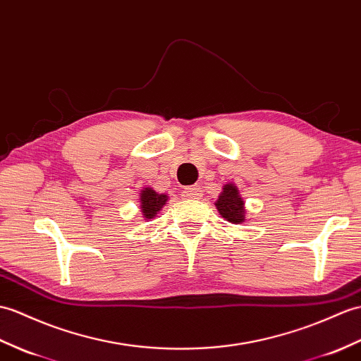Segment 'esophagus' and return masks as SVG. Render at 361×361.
I'll return each mask as SVG.
<instances>
[{"label": "esophagus", "mask_w": 361, "mask_h": 361, "mask_svg": "<svg viewBox=\"0 0 361 361\" xmlns=\"http://www.w3.org/2000/svg\"><path fill=\"white\" fill-rule=\"evenodd\" d=\"M183 197L198 200V198L203 197V190H201L200 186H190V188H186L183 190Z\"/></svg>", "instance_id": "1"}]
</instances>
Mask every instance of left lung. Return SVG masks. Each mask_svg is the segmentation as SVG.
<instances>
[{
  "instance_id": "left-lung-1",
  "label": "left lung",
  "mask_w": 361,
  "mask_h": 361,
  "mask_svg": "<svg viewBox=\"0 0 361 361\" xmlns=\"http://www.w3.org/2000/svg\"><path fill=\"white\" fill-rule=\"evenodd\" d=\"M215 207L219 209L220 215L229 223L240 224L246 220L245 201H243L235 184L228 183L223 186V192L219 200L215 201Z\"/></svg>"
}]
</instances>
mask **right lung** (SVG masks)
<instances>
[{
	"mask_svg": "<svg viewBox=\"0 0 361 361\" xmlns=\"http://www.w3.org/2000/svg\"><path fill=\"white\" fill-rule=\"evenodd\" d=\"M167 200L169 198L166 194H158L152 188H142L140 192V207L142 216L146 220L155 219V215L161 211Z\"/></svg>",
	"mask_w": 361,
	"mask_h": 361,
	"instance_id": "right-lung-1",
	"label": "right lung"
}]
</instances>
